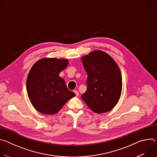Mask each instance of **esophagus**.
I'll use <instances>...</instances> for the list:
<instances>
[{
  "label": "esophagus",
  "instance_id": "obj_1",
  "mask_svg": "<svg viewBox=\"0 0 157 157\" xmlns=\"http://www.w3.org/2000/svg\"><path fill=\"white\" fill-rule=\"evenodd\" d=\"M74 93H75V94H76V96H79V93H78V91H74Z\"/></svg>",
  "mask_w": 157,
  "mask_h": 157
}]
</instances>
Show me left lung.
<instances>
[{
  "instance_id": "1",
  "label": "left lung",
  "mask_w": 157,
  "mask_h": 157,
  "mask_svg": "<svg viewBox=\"0 0 157 157\" xmlns=\"http://www.w3.org/2000/svg\"><path fill=\"white\" fill-rule=\"evenodd\" d=\"M87 74V90L81 98L98 114L113 109L122 92V76L117 63L106 53L97 50L81 58Z\"/></svg>"
}]
</instances>
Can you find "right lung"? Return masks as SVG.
Segmentation results:
<instances>
[{
    "instance_id": "right-lung-1",
    "label": "right lung",
    "mask_w": 157,
    "mask_h": 157,
    "mask_svg": "<svg viewBox=\"0 0 157 157\" xmlns=\"http://www.w3.org/2000/svg\"><path fill=\"white\" fill-rule=\"evenodd\" d=\"M68 64L66 59L42 58L29 71L27 91L34 108L44 114H55L76 94L70 91L59 76Z\"/></svg>"
}]
</instances>
